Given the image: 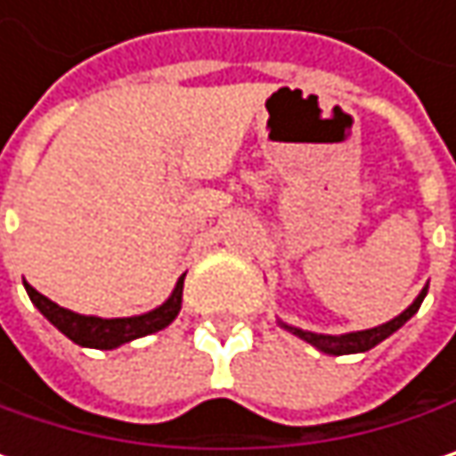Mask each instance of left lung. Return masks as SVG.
<instances>
[{
    "label": "left lung",
    "mask_w": 456,
    "mask_h": 456,
    "mask_svg": "<svg viewBox=\"0 0 456 456\" xmlns=\"http://www.w3.org/2000/svg\"><path fill=\"white\" fill-rule=\"evenodd\" d=\"M426 294L428 286L420 291V297H418L404 313L399 314V317H394V320H388V322H383V325H378V328H370V330H357V333H344V336H322V333H310V330L291 328V325H283V328H289L294 336L305 338L307 344H313V346H317V349L325 352V354H357V352H368L372 346H378L383 338H388L394 330H399L412 314L420 310Z\"/></svg>",
    "instance_id": "8db88e82"
}]
</instances>
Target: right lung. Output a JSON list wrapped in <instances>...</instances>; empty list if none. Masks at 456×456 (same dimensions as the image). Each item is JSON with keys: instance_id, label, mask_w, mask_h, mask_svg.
<instances>
[{"instance_id": "1", "label": "right lung", "mask_w": 456, "mask_h": 456, "mask_svg": "<svg viewBox=\"0 0 456 456\" xmlns=\"http://www.w3.org/2000/svg\"><path fill=\"white\" fill-rule=\"evenodd\" d=\"M30 302L38 307V313L44 314L57 330H62L70 341H76L78 346H91V349H115L120 344H128L134 338H142L149 333L162 330L165 325H170L175 320V314L181 313V297H183V278L175 283V291L170 294V299L146 314L136 317H115V320H102V317H88L78 314L54 305L52 299H46L44 294H38L33 286L26 283Z\"/></svg>"}]
</instances>
